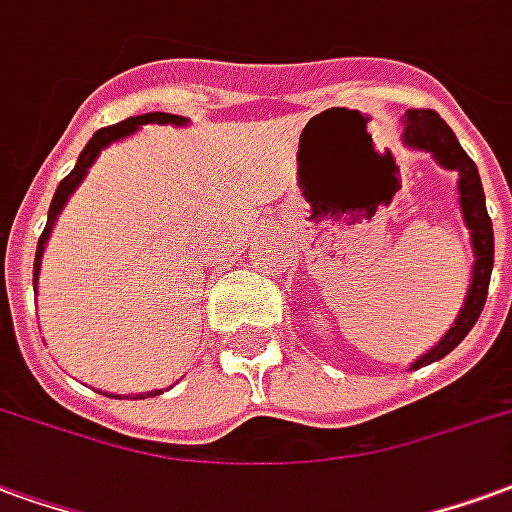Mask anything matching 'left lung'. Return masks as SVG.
Returning a JSON list of instances; mask_svg holds the SVG:
<instances>
[{"instance_id":"1","label":"left lung","mask_w":512,"mask_h":512,"mask_svg":"<svg viewBox=\"0 0 512 512\" xmlns=\"http://www.w3.org/2000/svg\"><path fill=\"white\" fill-rule=\"evenodd\" d=\"M404 141L409 147L431 152L445 169L458 171V177H461L458 179L461 212H464L466 226L472 231V251H475V270H472V283H469L464 308L458 313L453 327L447 330L445 338L412 365V368H420V365H431L453 352L480 319L488 297L491 267H494V226H491V218H488L486 193H483V182H480V174H477L475 160L461 149L458 138H455L453 130L447 128L445 119L431 108H409L404 114Z\"/></svg>"}]
</instances>
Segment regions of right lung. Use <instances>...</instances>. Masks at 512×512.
I'll return each mask as SVG.
<instances>
[{"instance_id":"1","label":"right lung","mask_w":512,"mask_h":512,"mask_svg":"<svg viewBox=\"0 0 512 512\" xmlns=\"http://www.w3.org/2000/svg\"><path fill=\"white\" fill-rule=\"evenodd\" d=\"M147 122H158V125H185V117H177V114H163V111H155V114H141V117H130L125 122H117V125H108V128H100L95 136L89 138V144L84 147V152L78 155L76 169L70 171L62 182H59L57 193H54V199H51V207H48V220H46V229L40 234V240H37V253H35V281H37V272H40V259H43V248H46L48 234H51V226H54V220L65 207V201L70 199V193L78 188V182L84 179L87 169L95 163V158L100 155V149L108 147L111 141H117V138L130 136L138 125H147ZM149 395H160L158 393H149Z\"/></svg>"}]
</instances>
